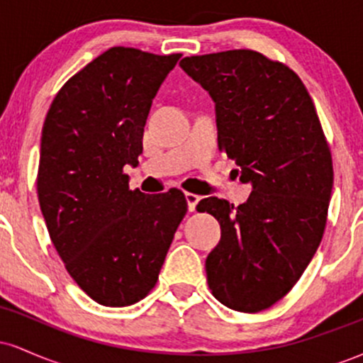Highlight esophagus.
Returning <instances> with one entry per match:
<instances>
[{"mask_svg": "<svg viewBox=\"0 0 363 363\" xmlns=\"http://www.w3.org/2000/svg\"><path fill=\"white\" fill-rule=\"evenodd\" d=\"M199 196L198 194H193V193H186V201H187V208H189V211H194L196 206H198L199 203Z\"/></svg>", "mask_w": 363, "mask_h": 363, "instance_id": "esophagus-1", "label": "esophagus"}]
</instances>
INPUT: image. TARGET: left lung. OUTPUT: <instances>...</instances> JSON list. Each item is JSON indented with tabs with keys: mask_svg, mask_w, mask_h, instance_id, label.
Here are the masks:
<instances>
[{
	"mask_svg": "<svg viewBox=\"0 0 363 363\" xmlns=\"http://www.w3.org/2000/svg\"><path fill=\"white\" fill-rule=\"evenodd\" d=\"M215 102L218 147L252 186L242 205L215 196L198 211L222 237L206 257L216 301L259 312L285 297L323 239L333 189L331 152L301 78L261 52L234 49L179 62Z\"/></svg>",
	"mask_w": 363,
	"mask_h": 363,
	"instance_id": "obj_1",
	"label": "left lung"
}]
</instances>
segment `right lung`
Instances as JSON below:
<instances>
[{
	"instance_id": "obj_1",
	"label": "right lung",
	"mask_w": 363,
	"mask_h": 363,
	"mask_svg": "<svg viewBox=\"0 0 363 363\" xmlns=\"http://www.w3.org/2000/svg\"><path fill=\"white\" fill-rule=\"evenodd\" d=\"M181 54L111 48L57 91L45 116L37 194L49 235L78 286L124 307L155 286L187 203L179 189H129L150 107Z\"/></svg>"
}]
</instances>
